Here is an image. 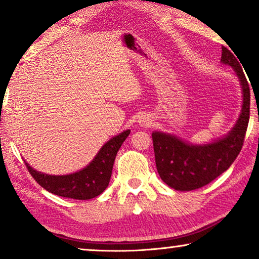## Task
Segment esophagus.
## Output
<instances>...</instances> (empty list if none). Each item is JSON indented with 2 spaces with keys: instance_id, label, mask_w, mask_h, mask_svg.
<instances>
[{
  "instance_id": "obj_1",
  "label": "esophagus",
  "mask_w": 259,
  "mask_h": 259,
  "mask_svg": "<svg viewBox=\"0 0 259 259\" xmlns=\"http://www.w3.org/2000/svg\"><path fill=\"white\" fill-rule=\"evenodd\" d=\"M140 125H147L146 120H140Z\"/></svg>"
}]
</instances>
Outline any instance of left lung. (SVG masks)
I'll return each instance as SVG.
<instances>
[{
	"label": "left lung",
	"instance_id": "obj_1",
	"mask_svg": "<svg viewBox=\"0 0 259 259\" xmlns=\"http://www.w3.org/2000/svg\"><path fill=\"white\" fill-rule=\"evenodd\" d=\"M238 60L228 48H222V62L235 69L243 88L242 113L228 136L212 144L194 146L169 134L152 133L158 173L172 189H200L224 173L238 157L250 119L249 82Z\"/></svg>",
	"mask_w": 259,
	"mask_h": 259
}]
</instances>
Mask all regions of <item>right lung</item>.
<instances>
[{
    "label": "right lung",
    "instance_id": "right-lung-1",
    "mask_svg": "<svg viewBox=\"0 0 259 259\" xmlns=\"http://www.w3.org/2000/svg\"><path fill=\"white\" fill-rule=\"evenodd\" d=\"M131 131L127 130L107 141L87 167L67 176H48L37 172L26 162L28 171L38 185L48 192L72 199L87 200L99 196L108 186L116 153Z\"/></svg>",
    "mask_w": 259,
    "mask_h": 259
}]
</instances>
